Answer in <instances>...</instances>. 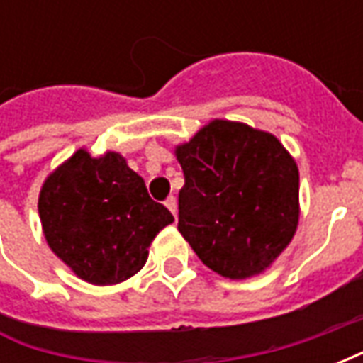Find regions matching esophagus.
Here are the masks:
<instances>
[{"mask_svg": "<svg viewBox=\"0 0 363 363\" xmlns=\"http://www.w3.org/2000/svg\"><path fill=\"white\" fill-rule=\"evenodd\" d=\"M165 206L169 208V210H171V213H173L174 218H177V212H179V210H177V208H179V206H177V198H174V196L167 198Z\"/></svg>", "mask_w": 363, "mask_h": 363, "instance_id": "esophagus-1", "label": "esophagus"}]
</instances>
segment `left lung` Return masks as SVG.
I'll return each instance as SVG.
<instances>
[{
    "instance_id": "8db88e82",
    "label": "left lung",
    "mask_w": 363,
    "mask_h": 363,
    "mask_svg": "<svg viewBox=\"0 0 363 363\" xmlns=\"http://www.w3.org/2000/svg\"><path fill=\"white\" fill-rule=\"evenodd\" d=\"M174 155L184 173L179 231L206 267L245 280L264 272L294 239L299 171L276 135L212 120Z\"/></svg>"
}]
</instances>
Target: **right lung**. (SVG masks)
I'll return each instance as SVG.
<instances>
[{"label": "right lung", "instance_id": "right-lung-1", "mask_svg": "<svg viewBox=\"0 0 363 363\" xmlns=\"http://www.w3.org/2000/svg\"><path fill=\"white\" fill-rule=\"evenodd\" d=\"M38 213L52 252L95 286L140 272L151 241L174 221L116 151L101 157L75 151L44 181Z\"/></svg>", "mask_w": 363, "mask_h": 363}]
</instances>
